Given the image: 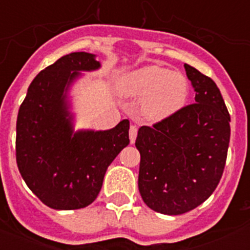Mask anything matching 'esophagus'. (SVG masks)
Wrapping results in <instances>:
<instances>
[{
  "label": "esophagus",
  "mask_w": 250,
  "mask_h": 250,
  "mask_svg": "<svg viewBox=\"0 0 250 250\" xmlns=\"http://www.w3.org/2000/svg\"><path fill=\"white\" fill-rule=\"evenodd\" d=\"M136 135H138V127H136L135 125H131L129 129V136H130V141H131V144H134V143H135Z\"/></svg>",
  "instance_id": "34e87169"
}]
</instances>
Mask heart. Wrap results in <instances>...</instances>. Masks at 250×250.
<instances>
[{"instance_id": "1", "label": "heart", "mask_w": 250, "mask_h": 250, "mask_svg": "<svg viewBox=\"0 0 250 250\" xmlns=\"http://www.w3.org/2000/svg\"><path fill=\"white\" fill-rule=\"evenodd\" d=\"M119 90L127 98L143 99V115L149 120L159 121L174 115L185 105L189 83L180 72L151 65L127 72L119 83Z\"/></svg>"}]
</instances>
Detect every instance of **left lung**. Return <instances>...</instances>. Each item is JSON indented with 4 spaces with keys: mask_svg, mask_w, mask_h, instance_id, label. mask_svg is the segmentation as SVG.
<instances>
[{
    "mask_svg": "<svg viewBox=\"0 0 250 250\" xmlns=\"http://www.w3.org/2000/svg\"><path fill=\"white\" fill-rule=\"evenodd\" d=\"M184 67L195 103L152 126H141L135 141L141 198L167 215L193 210L213 194L230 139V115L216 83L193 66Z\"/></svg>",
    "mask_w": 250,
    "mask_h": 250,
    "instance_id": "left-lung-1",
    "label": "left lung"
}]
</instances>
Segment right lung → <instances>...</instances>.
Segmentation results:
<instances>
[{
  "label": "right lung",
  "mask_w": 250,
  "mask_h": 250,
  "mask_svg": "<svg viewBox=\"0 0 250 250\" xmlns=\"http://www.w3.org/2000/svg\"><path fill=\"white\" fill-rule=\"evenodd\" d=\"M99 67L92 54L62 56L35 77L20 106L17 167L31 191L52 209L91 204L107 167L130 143L129 120L106 131H72L66 91L80 71Z\"/></svg>",
  "instance_id": "obj_1"
}]
</instances>
